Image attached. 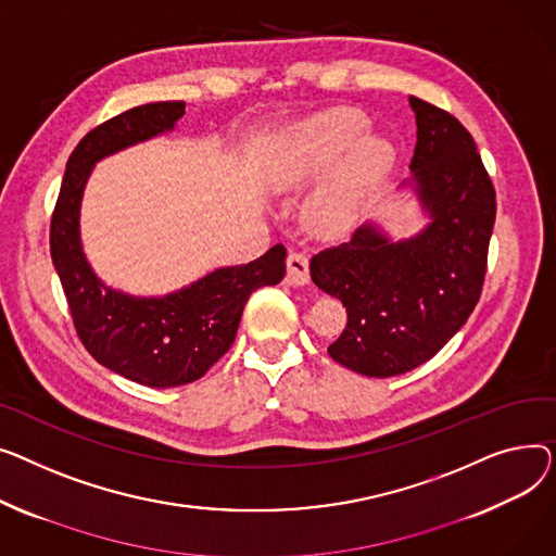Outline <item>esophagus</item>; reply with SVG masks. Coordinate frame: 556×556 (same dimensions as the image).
<instances>
[{
  "label": "esophagus",
  "instance_id": "34e87169",
  "mask_svg": "<svg viewBox=\"0 0 556 556\" xmlns=\"http://www.w3.org/2000/svg\"><path fill=\"white\" fill-rule=\"evenodd\" d=\"M285 280H287V285H293V287H301V285L309 282V263L303 253L289 251Z\"/></svg>",
  "mask_w": 556,
  "mask_h": 556
}]
</instances>
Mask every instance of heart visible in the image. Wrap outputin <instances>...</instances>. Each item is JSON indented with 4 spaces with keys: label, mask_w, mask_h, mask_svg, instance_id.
<instances>
[{
    "label": "heart",
    "mask_w": 556,
    "mask_h": 556,
    "mask_svg": "<svg viewBox=\"0 0 556 556\" xmlns=\"http://www.w3.org/2000/svg\"><path fill=\"white\" fill-rule=\"evenodd\" d=\"M370 118L358 110L334 108L289 125L276 139L269 175L278 190L303 188L328 169L303 206L316 231L348 228L393 168L388 139L368 135Z\"/></svg>",
    "instance_id": "heart-1"
}]
</instances>
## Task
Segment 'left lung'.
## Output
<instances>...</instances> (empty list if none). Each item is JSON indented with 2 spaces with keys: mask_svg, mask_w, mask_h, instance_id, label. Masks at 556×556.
Here are the masks:
<instances>
[{
  "mask_svg": "<svg viewBox=\"0 0 556 556\" xmlns=\"http://www.w3.org/2000/svg\"><path fill=\"white\" fill-rule=\"evenodd\" d=\"M417 143L410 179L429 224L393 240L364 222L341 244L318 251L309 274L348 312L328 348L341 366L366 377L404 375L429 362L473 312L496 222V190L465 125L410 96Z\"/></svg>",
  "mask_w": 556,
  "mask_h": 556,
  "instance_id": "1",
  "label": "left lung"
}]
</instances>
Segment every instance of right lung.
<instances>
[{
  "mask_svg": "<svg viewBox=\"0 0 556 556\" xmlns=\"http://www.w3.org/2000/svg\"><path fill=\"white\" fill-rule=\"evenodd\" d=\"M184 114L181 101L148 103L93 127L67 161L51 217V260L83 345L98 364L150 388L204 377L236 341L251 293L285 276L282 244L166 296H129L93 274L80 242V204L96 161L170 132Z\"/></svg>",
  "mask_w": 556,
  "mask_h": 556,
  "instance_id": "add662e5",
  "label": "right lung"
}]
</instances>
